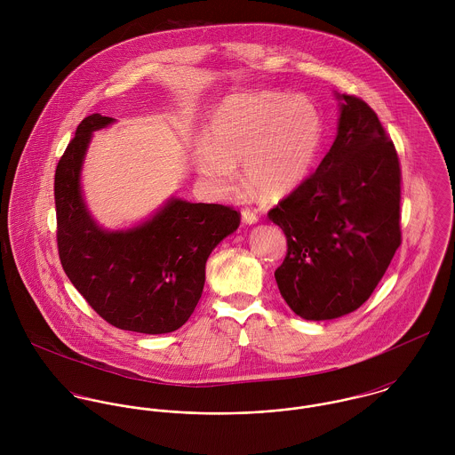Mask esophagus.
<instances>
[{
  "mask_svg": "<svg viewBox=\"0 0 455 455\" xmlns=\"http://www.w3.org/2000/svg\"><path fill=\"white\" fill-rule=\"evenodd\" d=\"M242 220H243L245 224H256V222L259 220V217H258V213H256L254 210L243 208V210H242Z\"/></svg>",
  "mask_w": 455,
  "mask_h": 455,
  "instance_id": "1",
  "label": "esophagus"
}]
</instances>
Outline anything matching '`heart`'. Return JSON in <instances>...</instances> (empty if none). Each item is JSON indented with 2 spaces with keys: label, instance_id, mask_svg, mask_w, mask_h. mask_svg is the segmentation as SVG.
I'll return each instance as SVG.
<instances>
[{
  "label": "heart",
  "instance_id": "b5f03b06",
  "mask_svg": "<svg viewBox=\"0 0 455 455\" xmlns=\"http://www.w3.org/2000/svg\"><path fill=\"white\" fill-rule=\"evenodd\" d=\"M323 141L317 107L305 96H235L215 112L208 141L195 150L197 172L229 193L236 164H245V186L264 201L294 193L310 175Z\"/></svg>",
  "mask_w": 455,
  "mask_h": 455
}]
</instances>
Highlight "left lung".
Wrapping results in <instances>:
<instances>
[{"label": "left lung", "instance_id": "left-lung-1", "mask_svg": "<svg viewBox=\"0 0 455 455\" xmlns=\"http://www.w3.org/2000/svg\"><path fill=\"white\" fill-rule=\"evenodd\" d=\"M338 98V134L323 163L267 212L287 238L276 285L307 321L357 310L401 245L395 147L366 101L354 94Z\"/></svg>", "mask_w": 455, "mask_h": 455}]
</instances>
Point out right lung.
<instances>
[{
    "label": "right lung",
    "mask_w": 455,
    "mask_h": 455,
    "mask_svg": "<svg viewBox=\"0 0 455 455\" xmlns=\"http://www.w3.org/2000/svg\"><path fill=\"white\" fill-rule=\"evenodd\" d=\"M112 117H85L61 156L54 199L58 251L69 282L108 324L143 334L172 332L195 312L210 252L240 226V212L215 203L170 199L128 231H103L80 193L91 132Z\"/></svg>",
    "instance_id": "add662e5"
}]
</instances>
